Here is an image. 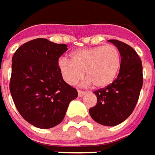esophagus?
Listing matches in <instances>:
<instances>
[{
  "label": "esophagus",
  "instance_id": "1",
  "mask_svg": "<svg viewBox=\"0 0 155 155\" xmlns=\"http://www.w3.org/2000/svg\"><path fill=\"white\" fill-rule=\"evenodd\" d=\"M86 94V91H81V90H78V96L81 97L82 96H84Z\"/></svg>",
  "mask_w": 155,
  "mask_h": 155
}]
</instances>
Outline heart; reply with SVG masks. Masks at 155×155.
Listing matches in <instances>:
<instances>
[{"label":"heart","instance_id":"heart-1","mask_svg":"<svg viewBox=\"0 0 155 155\" xmlns=\"http://www.w3.org/2000/svg\"><path fill=\"white\" fill-rule=\"evenodd\" d=\"M121 58L118 48L114 45L80 49L70 55V61L59 60V69L64 81L75 85L83 78L95 88H104L115 80L120 69Z\"/></svg>","mask_w":155,"mask_h":155}]
</instances>
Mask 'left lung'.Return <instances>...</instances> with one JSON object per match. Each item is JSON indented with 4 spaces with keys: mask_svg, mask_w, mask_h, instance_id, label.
Returning <instances> with one entry per match:
<instances>
[{
    "mask_svg": "<svg viewBox=\"0 0 155 155\" xmlns=\"http://www.w3.org/2000/svg\"><path fill=\"white\" fill-rule=\"evenodd\" d=\"M115 45L121 57L117 78L109 86L93 91L97 104L89 109L96 122L108 126H117L130 116L139 98L143 86L142 60L132 47L117 40H108Z\"/></svg>",
    "mask_w": 155,
    "mask_h": 155,
    "instance_id": "1",
    "label": "left lung"
}]
</instances>
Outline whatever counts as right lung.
<instances>
[{
  "instance_id": "right-lung-1",
  "label": "right lung",
  "mask_w": 155,
  "mask_h": 155,
  "mask_svg": "<svg viewBox=\"0 0 155 155\" xmlns=\"http://www.w3.org/2000/svg\"><path fill=\"white\" fill-rule=\"evenodd\" d=\"M67 45L38 38L23 44L12 57L9 88L16 108L29 124L41 129L58 125L77 90L64 81L58 59Z\"/></svg>"
}]
</instances>
